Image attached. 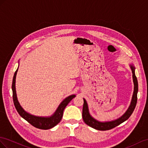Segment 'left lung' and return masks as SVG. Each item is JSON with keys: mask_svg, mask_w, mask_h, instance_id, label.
I'll return each mask as SVG.
<instances>
[{"mask_svg": "<svg viewBox=\"0 0 148 148\" xmlns=\"http://www.w3.org/2000/svg\"><path fill=\"white\" fill-rule=\"evenodd\" d=\"M130 66L133 73V79L134 87V92H133V95L132 97V102H131L130 106L128 109V110L126 112V113L123 116H121L119 119H117L115 121L102 123V122H99L98 121H97L94 119H93V118L90 115L89 113H88V106H87V103L86 102V100L84 99V105H83V108H82V118H83L84 121L85 122L87 125L90 126V127L93 128L100 130V131L109 130L116 127V126H119L125 121L127 120L130 118V116L132 115V114L133 113L135 107H136V103H137V99H138L137 94L138 91V84L137 78L136 77V75H135V73H134V69H135L134 67L132 65H131Z\"/></svg>", "mask_w": 148, "mask_h": 148, "instance_id": "8db88e82", "label": "left lung"}]
</instances>
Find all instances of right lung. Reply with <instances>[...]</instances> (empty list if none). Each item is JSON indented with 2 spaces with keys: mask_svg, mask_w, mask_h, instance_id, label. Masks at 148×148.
<instances>
[{
  "mask_svg": "<svg viewBox=\"0 0 148 148\" xmlns=\"http://www.w3.org/2000/svg\"><path fill=\"white\" fill-rule=\"evenodd\" d=\"M18 69H16L14 75L13 81H12V92H13V100L15 107L16 110V111L19 113V115L22 116L23 119L25 120H27L29 124H31L32 126H35V128H39L41 130H48L54 126H55L57 124L60 123V121L62 119L63 112L71 100H73L75 95H72L69 96L68 97L62 101L60 105V106L58 108L57 110L54 113V115L49 118H45V117H38L35 116L30 115L25 112L24 110L20 106V103L18 102L17 98H16V90H15V78L16 73H17Z\"/></svg>",
  "mask_w": 148,
  "mask_h": 148,
  "instance_id": "add662e5",
  "label": "right lung"
}]
</instances>
